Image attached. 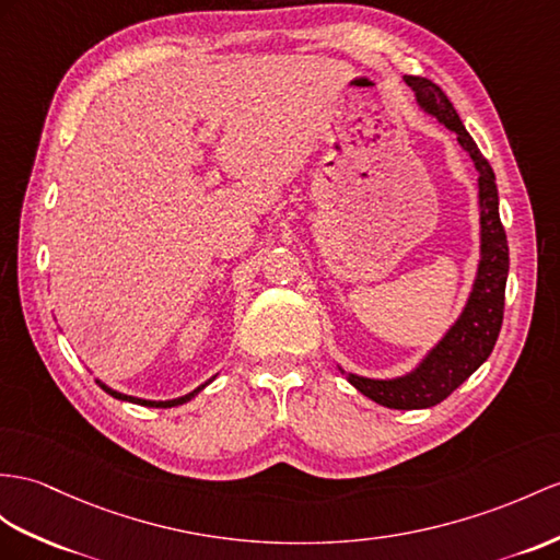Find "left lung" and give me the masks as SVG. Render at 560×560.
<instances>
[{
  "instance_id": "left-lung-1",
  "label": "left lung",
  "mask_w": 560,
  "mask_h": 560,
  "mask_svg": "<svg viewBox=\"0 0 560 560\" xmlns=\"http://www.w3.org/2000/svg\"><path fill=\"white\" fill-rule=\"evenodd\" d=\"M406 85L416 92L420 108L438 118L448 130L456 132L458 144L472 159L480 187V264L472 282L468 304L458 320L448 327V332L434 345L411 373L394 380H373L347 373L349 383L363 397L380 406L413 411V408H430L444 401L448 394L460 387L492 353L503 323V296H506L509 278V242L506 230L499 218V192L494 171L489 161L477 149L475 140L463 126L454 104L446 94L428 78L404 75Z\"/></svg>"
}]
</instances>
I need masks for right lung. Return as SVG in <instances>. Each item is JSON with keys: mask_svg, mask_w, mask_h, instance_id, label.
<instances>
[{"mask_svg": "<svg viewBox=\"0 0 560 560\" xmlns=\"http://www.w3.org/2000/svg\"><path fill=\"white\" fill-rule=\"evenodd\" d=\"M213 380V377H211ZM209 380V383H211ZM209 383H203V385H199L195 392H189V394H185V397H177V399H171V401H149V399H138V397H128V394H120V392H116V389H112V387H106L104 383H100L97 380V385L106 392V394H112L114 399H120V401H130V404H140V406H149V408H171V406H180V404H185V401H189L192 397H197V394L207 387Z\"/></svg>", "mask_w": 560, "mask_h": 560, "instance_id": "add662e5", "label": "right lung"}]
</instances>
